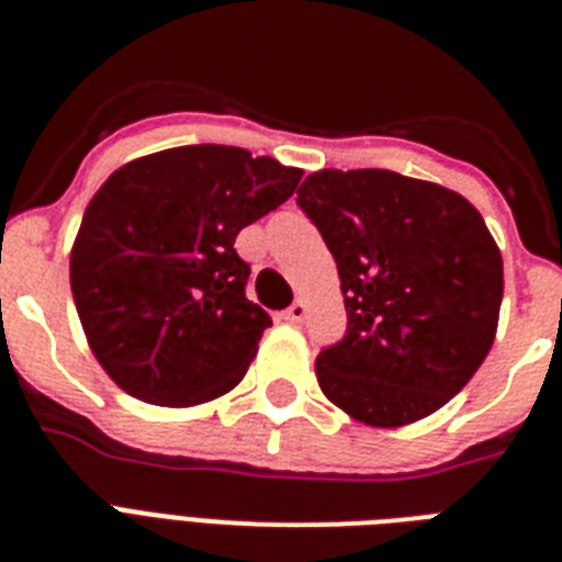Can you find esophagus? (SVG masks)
I'll use <instances>...</instances> for the list:
<instances>
[{"label": "esophagus", "instance_id": "34e87169", "mask_svg": "<svg viewBox=\"0 0 562 562\" xmlns=\"http://www.w3.org/2000/svg\"><path fill=\"white\" fill-rule=\"evenodd\" d=\"M306 317V304L304 301H295V304L290 306V310H284V321L286 324H301Z\"/></svg>", "mask_w": 562, "mask_h": 562}]
</instances>
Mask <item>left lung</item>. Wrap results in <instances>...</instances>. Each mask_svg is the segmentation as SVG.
Returning <instances> with one entry per match:
<instances>
[{
	"label": "left lung",
	"instance_id": "8db88e82",
	"mask_svg": "<svg viewBox=\"0 0 562 562\" xmlns=\"http://www.w3.org/2000/svg\"><path fill=\"white\" fill-rule=\"evenodd\" d=\"M297 207L337 261L349 326L315 360L357 422L400 428L439 411L493 349L504 261L461 193L385 168L310 173Z\"/></svg>",
	"mask_w": 562,
	"mask_h": 562
}]
</instances>
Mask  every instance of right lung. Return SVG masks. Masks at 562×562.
<instances>
[{"instance_id": "add662e5", "label": "right lung", "mask_w": 562, "mask_h": 562, "mask_svg": "<svg viewBox=\"0 0 562 562\" xmlns=\"http://www.w3.org/2000/svg\"><path fill=\"white\" fill-rule=\"evenodd\" d=\"M301 168L236 146H180L126 162L83 213L69 286L92 355L126 394L200 405L236 389L272 324L247 301L233 241L276 211Z\"/></svg>"}]
</instances>
